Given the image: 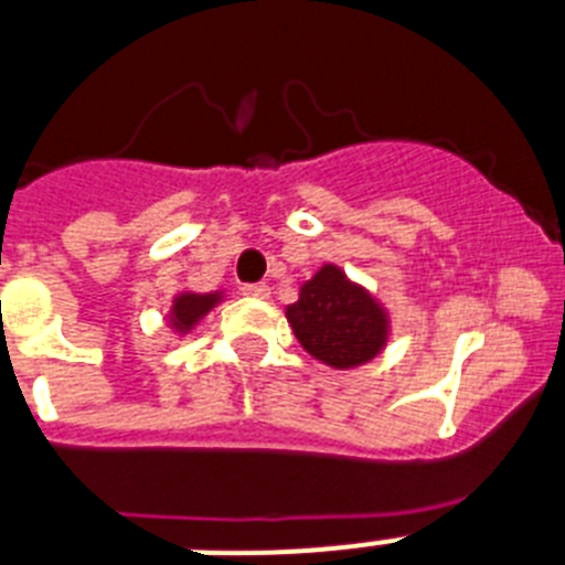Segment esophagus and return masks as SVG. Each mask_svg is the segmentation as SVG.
<instances>
[{"mask_svg":"<svg viewBox=\"0 0 565 565\" xmlns=\"http://www.w3.org/2000/svg\"><path fill=\"white\" fill-rule=\"evenodd\" d=\"M241 290H243V296H249V298H269V287L264 281L243 284Z\"/></svg>","mask_w":565,"mask_h":565,"instance_id":"obj_1","label":"esophagus"}]
</instances>
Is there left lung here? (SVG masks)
Instances as JSON below:
<instances>
[{
	"label": "left lung",
	"instance_id": "8db88e82",
	"mask_svg": "<svg viewBox=\"0 0 565 565\" xmlns=\"http://www.w3.org/2000/svg\"><path fill=\"white\" fill-rule=\"evenodd\" d=\"M287 322L307 354L333 369H356L388 342L386 310L333 264L301 284L298 301L287 307Z\"/></svg>",
	"mask_w": 565,
	"mask_h": 565
}]
</instances>
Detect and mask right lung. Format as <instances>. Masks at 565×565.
Wrapping results in <instances>:
<instances>
[{
	"label": "right lung",
	"instance_id": "add662e5",
	"mask_svg": "<svg viewBox=\"0 0 565 565\" xmlns=\"http://www.w3.org/2000/svg\"><path fill=\"white\" fill-rule=\"evenodd\" d=\"M217 301H223V292H179V296L173 298L168 322H171L173 330H179V333H188L203 316H209L211 310L217 307Z\"/></svg>",
	"mask_w": 565,
	"mask_h": 565
}]
</instances>
